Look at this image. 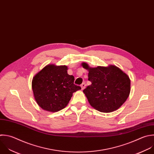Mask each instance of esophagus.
I'll return each instance as SVG.
<instances>
[{
  "instance_id": "1",
  "label": "esophagus",
  "mask_w": 154,
  "mask_h": 154,
  "mask_svg": "<svg viewBox=\"0 0 154 154\" xmlns=\"http://www.w3.org/2000/svg\"><path fill=\"white\" fill-rule=\"evenodd\" d=\"M86 86V84L85 82H83L82 85H81V88H82V89H83Z\"/></svg>"
}]
</instances>
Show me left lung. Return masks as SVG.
<instances>
[{"label":"left lung","instance_id":"obj_1","mask_svg":"<svg viewBox=\"0 0 154 154\" xmlns=\"http://www.w3.org/2000/svg\"><path fill=\"white\" fill-rule=\"evenodd\" d=\"M88 70V80L91 85L83 91L89 104L102 112H111L119 109L128 98L131 81L126 74L116 66L90 68L83 63Z\"/></svg>","mask_w":154,"mask_h":154}]
</instances>
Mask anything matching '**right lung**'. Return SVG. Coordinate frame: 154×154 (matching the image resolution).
<instances>
[{
    "mask_svg": "<svg viewBox=\"0 0 154 154\" xmlns=\"http://www.w3.org/2000/svg\"><path fill=\"white\" fill-rule=\"evenodd\" d=\"M66 66L48 65L32 81L37 103L43 109L57 112L66 106L73 92L81 89L74 83V77L67 72Z\"/></svg>",
    "mask_w": 154,
    "mask_h": 154,
    "instance_id": "1",
    "label": "right lung"
}]
</instances>
